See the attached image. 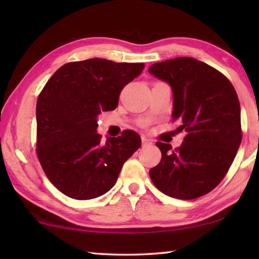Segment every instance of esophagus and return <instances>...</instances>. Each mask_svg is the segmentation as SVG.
Listing matches in <instances>:
<instances>
[{"label": "esophagus", "mask_w": 259, "mask_h": 259, "mask_svg": "<svg viewBox=\"0 0 259 259\" xmlns=\"http://www.w3.org/2000/svg\"><path fill=\"white\" fill-rule=\"evenodd\" d=\"M142 143H143V145H151L152 140L147 139L146 137H144V136H142Z\"/></svg>", "instance_id": "1"}]
</instances>
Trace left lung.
I'll list each match as a JSON object with an SVG mask.
<instances>
[{
	"label": "left lung",
	"mask_w": 259,
	"mask_h": 259,
	"mask_svg": "<svg viewBox=\"0 0 259 259\" xmlns=\"http://www.w3.org/2000/svg\"><path fill=\"white\" fill-rule=\"evenodd\" d=\"M148 72L171 87L172 119L187 133L175 151L170 144L156 143L162 157L150 177L171 198H200L222 182L240 147L238 95L221 72L190 57L156 63Z\"/></svg>",
	"instance_id": "left-lung-1"
}]
</instances>
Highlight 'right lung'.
Returning a JSON list of instances; mask_svg holds the SVG:
<instances>
[{
    "label": "right lung",
    "instance_id": "1",
    "mask_svg": "<svg viewBox=\"0 0 259 259\" xmlns=\"http://www.w3.org/2000/svg\"><path fill=\"white\" fill-rule=\"evenodd\" d=\"M145 64L91 58L57 69L36 103V153L49 181L75 200H90L115 185L124 162L142 145L125 130L100 143L98 115L113 111Z\"/></svg>",
    "mask_w": 259,
    "mask_h": 259
}]
</instances>
